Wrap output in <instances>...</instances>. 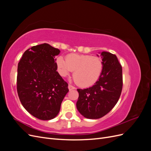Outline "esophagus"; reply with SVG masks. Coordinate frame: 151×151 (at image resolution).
<instances>
[{"label": "esophagus", "instance_id": "obj_1", "mask_svg": "<svg viewBox=\"0 0 151 151\" xmlns=\"http://www.w3.org/2000/svg\"><path fill=\"white\" fill-rule=\"evenodd\" d=\"M68 89H69V91H71V90H72V89H76V88H75L74 86H72V85H70V84L68 85Z\"/></svg>", "mask_w": 151, "mask_h": 151}]
</instances>
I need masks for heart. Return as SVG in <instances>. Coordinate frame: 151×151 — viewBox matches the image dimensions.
Wrapping results in <instances>:
<instances>
[{"mask_svg":"<svg viewBox=\"0 0 151 151\" xmlns=\"http://www.w3.org/2000/svg\"><path fill=\"white\" fill-rule=\"evenodd\" d=\"M58 69L63 76L74 71L73 78L77 85L88 88L94 85L101 76L103 63L101 58L89 55L69 54L66 60L62 57L57 58Z\"/></svg>","mask_w":151,"mask_h":151,"instance_id":"heart-1","label":"heart"}]
</instances>
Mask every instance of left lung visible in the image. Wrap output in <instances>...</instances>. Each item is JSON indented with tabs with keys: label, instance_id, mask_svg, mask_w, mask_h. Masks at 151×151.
Listing matches in <instances>:
<instances>
[{
	"label": "left lung",
	"instance_id": "8db88e82",
	"mask_svg": "<svg viewBox=\"0 0 151 151\" xmlns=\"http://www.w3.org/2000/svg\"><path fill=\"white\" fill-rule=\"evenodd\" d=\"M101 55L103 69L98 81L89 88L77 89V108L82 115L89 119H98L110 111L122 91V67L116 56L106 52Z\"/></svg>",
	"mask_w": 151,
	"mask_h": 151
}]
</instances>
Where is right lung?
<instances>
[{
    "instance_id": "obj_1",
    "label": "right lung",
    "mask_w": 151,
    "mask_h": 151,
    "mask_svg": "<svg viewBox=\"0 0 151 151\" xmlns=\"http://www.w3.org/2000/svg\"><path fill=\"white\" fill-rule=\"evenodd\" d=\"M60 50L47 43L32 47L17 66V91L23 107L42 120L55 117L68 93V84L57 71Z\"/></svg>"
}]
</instances>
